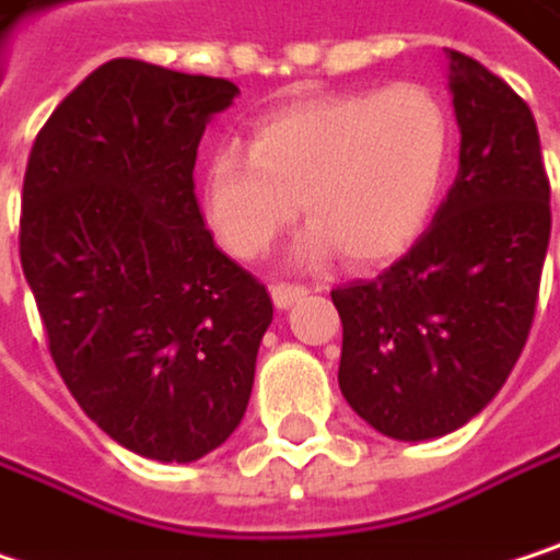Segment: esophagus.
Returning <instances> with one entry per match:
<instances>
[{"instance_id":"esophagus-1","label":"esophagus","mask_w":560,"mask_h":560,"mask_svg":"<svg viewBox=\"0 0 560 560\" xmlns=\"http://www.w3.org/2000/svg\"><path fill=\"white\" fill-rule=\"evenodd\" d=\"M308 295V289L305 285H289V282H278V285H271V302L278 305V308H292L295 302H302Z\"/></svg>"}]
</instances>
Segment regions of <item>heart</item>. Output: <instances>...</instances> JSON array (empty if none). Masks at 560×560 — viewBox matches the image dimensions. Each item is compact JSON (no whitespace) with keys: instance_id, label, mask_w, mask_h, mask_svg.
<instances>
[{"instance_id":"1","label":"heart","mask_w":560,"mask_h":560,"mask_svg":"<svg viewBox=\"0 0 560 560\" xmlns=\"http://www.w3.org/2000/svg\"><path fill=\"white\" fill-rule=\"evenodd\" d=\"M453 156V124L423 84L299 101L258 117L248 147L222 143L202 170L219 242L261 255L292 215L312 219L299 252L387 261L423 232Z\"/></svg>"}]
</instances>
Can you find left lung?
Instances as JSON below:
<instances>
[{"instance_id":"obj_1","label":"left lung","mask_w":560,"mask_h":560,"mask_svg":"<svg viewBox=\"0 0 560 560\" xmlns=\"http://www.w3.org/2000/svg\"><path fill=\"white\" fill-rule=\"evenodd\" d=\"M459 173L433 225L371 282L331 292L345 400L377 433L436 440L509 381L538 305L551 186L528 104L486 65L446 51Z\"/></svg>"}]
</instances>
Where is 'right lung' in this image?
Segmentation results:
<instances>
[{
  "label": "right lung",
  "mask_w": 560,
  "mask_h": 560,
  "mask_svg": "<svg viewBox=\"0 0 560 560\" xmlns=\"http://www.w3.org/2000/svg\"><path fill=\"white\" fill-rule=\"evenodd\" d=\"M238 88L137 58L91 71L38 130L19 255L51 361L120 446L192 463L245 417L271 299L202 222L192 166Z\"/></svg>",
  "instance_id": "right-lung-1"
}]
</instances>
